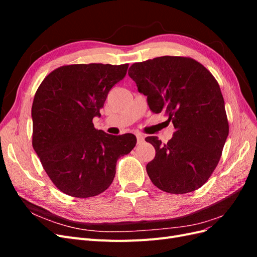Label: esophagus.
<instances>
[{
    "instance_id": "esophagus-1",
    "label": "esophagus",
    "mask_w": 257,
    "mask_h": 257,
    "mask_svg": "<svg viewBox=\"0 0 257 257\" xmlns=\"http://www.w3.org/2000/svg\"><path fill=\"white\" fill-rule=\"evenodd\" d=\"M136 138H137V144L138 145H141V144H143L145 142V137L142 134H139V133L136 134Z\"/></svg>"
}]
</instances>
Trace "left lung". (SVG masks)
Here are the masks:
<instances>
[{"label":"left lung","instance_id":"obj_1","mask_svg":"<svg viewBox=\"0 0 257 257\" xmlns=\"http://www.w3.org/2000/svg\"><path fill=\"white\" fill-rule=\"evenodd\" d=\"M150 109L165 111L175 132L167 144L146 138L155 149L147 164L152 183L170 194L203 186L219 164L228 136V121L220 85L199 62L164 56L134 63L128 69Z\"/></svg>","mask_w":257,"mask_h":257}]
</instances>
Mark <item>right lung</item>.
Returning <instances> with one entry per match:
<instances>
[{
	"label": "right lung",
	"mask_w": 257,
	"mask_h": 257,
	"mask_svg": "<svg viewBox=\"0 0 257 257\" xmlns=\"http://www.w3.org/2000/svg\"><path fill=\"white\" fill-rule=\"evenodd\" d=\"M127 67L64 65L46 76L35 93L32 145L52 183L69 196L88 198L106 191L116 161L136 146L135 135L107 134L92 122Z\"/></svg>",
	"instance_id": "add662e5"
}]
</instances>
